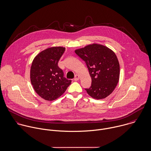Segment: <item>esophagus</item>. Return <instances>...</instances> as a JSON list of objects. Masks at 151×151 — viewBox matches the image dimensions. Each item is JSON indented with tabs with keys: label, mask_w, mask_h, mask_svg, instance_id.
I'll use <instances>...</instances> for the list:
<instances>
[{
	"label": "esophagus",
	"mask_w": 151,
	"mask_h": 151,
	"mask_svg": "<svg viewBox=\"0 0 151 151\" xmlns=\"http://www.w3.org/2000/svg\"><path fill=\"white\" fill-rule=\"evenodd\" d=\"M80 79V76L78 75V74H76V76H75V78H74V80L75 81H78V80Z\"/></svg>",
	"instance_id": "1"
}]
</instances>
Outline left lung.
I'll return each mask as SVG.
<instances>
[{
    "label": "left lung",
    "instance_id": "obj_1",
    "mask_svg": "<svg viewBox=\"0 0 151 151\" xmlns=\"http://www.w3.org/2000/svg\"><path fill=\"white\" fill-rule=\"evenodd\" d=\"M84 60L91 78V86L86 88L91 97L100 100L111 94L119 78V64L114 51L98 44L75 50Z\"/></svg>",
    "mask_w": 151,
    "mask_h": 151
}]
</instances>
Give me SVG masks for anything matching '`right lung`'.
<instances>
[{
  "mask_svg": "<svg viewBox=\"0 0 151 151\" xmlns=\"http://www.w3.org/2000/svg\"><path fill=\"white\" fill-rule=\"evenodd\" d=\"M65 51L63 47H52L42 51L34 58L30 69V80L36 93L42 99L52 101L66 90L71 80L64 77L58 63Z\"/></svg>",
  "mask_w": 151,
  "mask_h": 151,
  "instance_id": "obj_1",
  "label": "right lung"
}]
</instances>
